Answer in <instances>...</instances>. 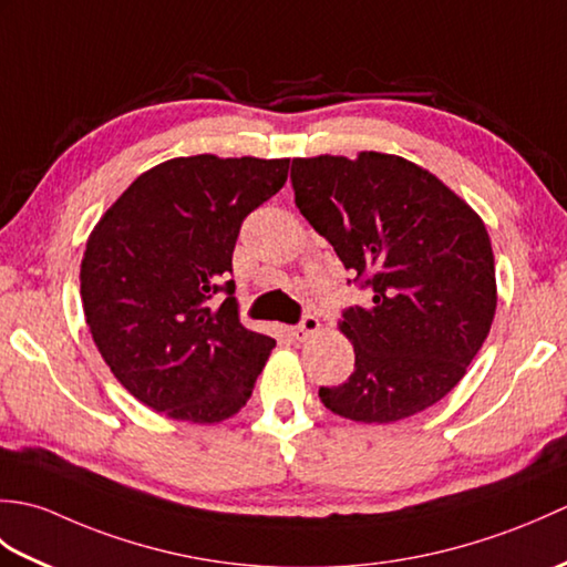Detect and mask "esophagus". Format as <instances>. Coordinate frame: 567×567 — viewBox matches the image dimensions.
I'll return each instance as SVG.
<instances>
[{
    "instance_id": "esophagus-1",
    "label": "esophagus",
    "mask_w": 567,
    "mask_h": 567,
    "mask_svg": "<svg viewBox=\"0 0 567 567\" xmlns=\"http://www.w3.org/2000/svg\"><path fill=\"white\" fill-rule=\"evenodd\" d=\"M319 329H321L319 319H317V317H311V315H307V317H302V321H299L297 327L292 329V336H295L297 341H309L311 336L319 333Z\"/></svg>"
}]
</instances>
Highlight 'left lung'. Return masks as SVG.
Instances as JSON below:
<instances>
[{
    "label": "left lung",
    "instance_id": "obj_1",
    "mask_svg": "<svg viewBox=\"0 0 567 567\" xmlns=\"http://www.w3.org/2000/svg\"><path fill=\"white\" fill-rule=\"evenodd\" d=\"M290 179L305 219L372 292L339 321L355 370L319 388L323 406L363 424L424 412L463 380L495 319L483 219L436 175L390 153L295 158Z\"/></svg>",
    "mask_w": 567,
    "mask_h": 567
}]
</instances>
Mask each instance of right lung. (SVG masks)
Segmentation results:
<instances>
[{"label": "right lung", "instance_id": "obj_1", "mask_svg": "<svg viewBox=\"0 0 567 567\" xmlns=\"http://www.w3.org/2000/svg\"><path fill=\"white\" fill-rule=\"evenodd\" d=\"M290 161L173 158L104 212L80 265L84 319L114 378L177 421L219 424L248 402L275 341L238 319L228 280L246 216Z\"/></svg>", "mask_w": 567, "mask_h": 567}]
</instances>
